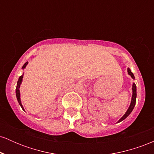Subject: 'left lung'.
<instances>
[{"mask_svg":"<svg viewBox=\"0 0 154 154\" xmlns=\"http://www.w3.org/2000/svg\"><path fill=\"white\" fill-rule=\"evenodd\" d=\"M128 75H130V77H132V79H135V76H134L133 73L131 72V70H130V68H128ZM132 99H131V103H130V106H129L128 109L127 110L126 112H125V114H124V115L122 116L121 119H120L119 121L117 122L118 123L120 122L123 121L124 119H126L128 116L130 115V113L132 112V110H133L134 107H135V102H136V97H137V88H136V85H135V83L133 82L132 83Z\"/></svg>","mask_w":154,"mask_h":154,"instance_id":"8db88e82","label":"left lung"}]
</instances>
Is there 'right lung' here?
<instances>
[{
    "label": "right lung",
    "instance_id": "add662e5",
    "mask_svg": "<svg viewBox=\"0 0 154 154\" xmlns=\"http://www.w3.org/2000/svg\"><path fill=\"white\" fill-rule=\"evenodd\" d=\"M27 63H28V62H26L24 65H23L22 69H25V67L26 66V65H27ZM23 76H24V73H23V75L22 76H20V77H19V78L18 79V82H17V88H16V95H17V100H18V102H19V105H20V106L22 107V109H23V110H24V107H23V106H22V102H21L20 91H19V88H20V85H21V84H22V82Z\"/></svg>",
    "mask_w": 154,
    "mask_h": 154
}]
</instances>
